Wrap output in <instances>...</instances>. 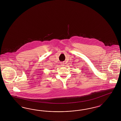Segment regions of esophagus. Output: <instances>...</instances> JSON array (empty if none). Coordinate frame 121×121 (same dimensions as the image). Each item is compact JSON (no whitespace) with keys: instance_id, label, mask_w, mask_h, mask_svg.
<instances>
[{"instance_id":"obj_1","label":"esophagus","mask_w":121,"mask_h":121,"mask_svg":"<svg viewBox=\"0 0 121 121\" xmlns=\"http://www.w3.org/2000/svg\"><path fill=\"white\" fill-rule=\"evenodd\" d=\"M64 64H64V63H63V62H61V65L62 66H64V65H65Z\"/></svg>"}]
</instances>
